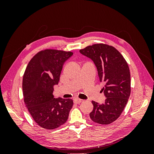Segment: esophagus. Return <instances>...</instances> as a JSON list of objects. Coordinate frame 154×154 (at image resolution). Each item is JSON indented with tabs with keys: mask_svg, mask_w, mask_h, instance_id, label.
<instances>
[{
	"mask_svg": "<svg viewBox=\"0 0 154 154\" xmlns=\"http://www.w3.org/2000/svg\"><path fill=\"white\" fill-rule=\"evenodd\" d=\"M82 101V100H80V99H75V100H74V103H76V104H79V103H80Z\"/></svg>",
	"mask_w": 154,
	"mask_h": 154,
	"instance_id": "obj_1",
	"label": "esophagus"
}]
</instances>
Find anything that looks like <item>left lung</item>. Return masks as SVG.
I'll return each instance as SVG.
<instances>
[{"mask_svg":"<svg viewBox=\"0 0 154 154\" xmlns=\"http://www.w3.org/2000/svg\"><path fill=\"white\" fill-rule=\"evenodd\" d=\"M96 67L101 89L106 99L104 103L92 101L91 119L95 123L109 125L122 114L130 94V73L128 64L119 51L112 46L97 44L80 50Z\"/></svg>","mask_w":154,"mask_h":154,"instance_id":"1","label":"left lung"}]
</instances>
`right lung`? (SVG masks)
<instances>
[{"instance_id":"add662e5","label":"right lung","mask_w":154,"mask_h":154,"mask_svg":"<svg viewBox=\"0 0 154 154\" xmlns=\"http://www.w3.org/2000/svg\"><path fill=\"white\" fill-rule=\"evenodd\" d=\"M72 54L69 51H42L26 67L22 81L24 100L35 122L45 129L57 128L66 123L73 106L72 100L53 96L63 64Z\"/></svg>"}]
</instances>
